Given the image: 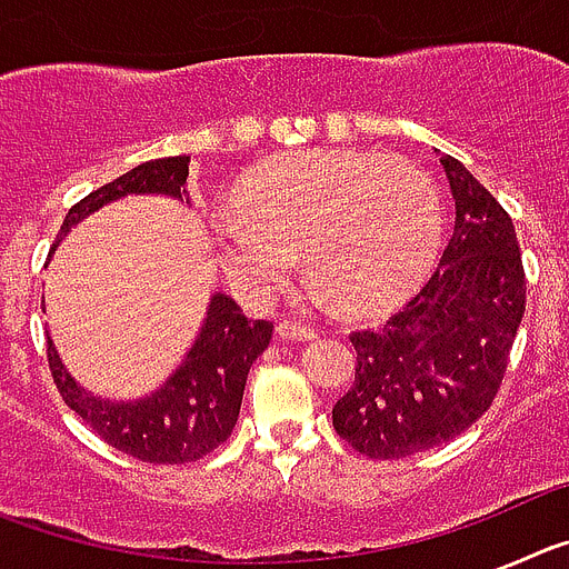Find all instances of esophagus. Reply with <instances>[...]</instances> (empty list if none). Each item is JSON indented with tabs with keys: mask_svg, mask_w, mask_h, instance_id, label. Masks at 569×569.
<instances>
[{
	"mask_svg": "<svg viewBox=\"0 0 569 569\" xmlns=\"http://www.w3.org/2000/svg\"><path fill=\"white\" fill-rule=\"evenodd\" d=\"M276 333H279V339H284V341L316 339V328H313V325H305V321H293V319L279 321V328H276Z\"/></svg>",
	"mask_w": 569,
	"mask_h": 569,
	"instance_id": "34e87169",
	"label": "esophagus"
}]
</instances>
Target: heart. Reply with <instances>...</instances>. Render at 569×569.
I'll return each instance as SVG.
<instances>
[{
    "label": "heart",
    "mask_w": 569,
    "mask_h": 569,
    "mask_svg": "<svg viewBox=\"0 0 569 569\" xmlns=\"http://www.w3.org/2000/svg\"><path fill=\"white\" fill-rule=\"evenodd\" d=\"M239 293L264 301L305 253L310 279L350 313L393 308L421 284L445 236L439 188L413 162L359 150H296L236 190L213 224Z\"/></svg>",
    "instance_id": "heart-1"
}]
</instances>
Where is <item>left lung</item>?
I'll return each instance as SVG.
<instances>
[{
  "label": "left lung",
  "instance_id": "1",
  "mask_svg": "<svg viewBox=\"0 0 569 569\" xmlns=\"http://www.w3.org/2000/svg\"><path fill=\"white\" fill-rule=\"evenodd\" d=\"M441 168L456 224L439 268L405 310L350 336L356 381L333 405V427L370 459L447 445L481 419L525 316L512 219L459 159L441 153Z\"/></svg>",
  "mask_w": 569,
  "mask_h": 569
}]
</instances>
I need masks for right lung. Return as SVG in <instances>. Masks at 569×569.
<instances>
[{"label": "right lung", "mask_w": 569, "mask_h": 569, "mask_svg": "<svg viewBox=\"0 0 569 569\" xmlns=\"http://www.w3.org/2000/svg\"><path fill=\"white\" fill-rule=\"evenodd\" d=\"M188 164L190 156H164L88 193L68 210L50 253L59 248L70 228L124 196H168L190 204ZM270 321L248 319L230 296L213 293L202 328L182 365L148 396L124 401L102 399L84 390L59 359L50 333L48 365L64 405L82 416L99 439L148 465H188L213 453L216 447L230 439L239 421L250 367L270 345Z\"/></svg>", "instance_id": "add662e5"}]
</instances>
